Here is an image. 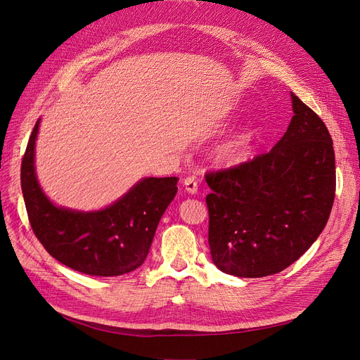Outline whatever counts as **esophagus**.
Listing matches in <instances>:
<instances>
[{
  "label": "esophagus",
  "instance_id": "1",
  "mask_svg": "<svg viewBox=\"0 0 360 360\" xmlns=\"http://www.w3.org/2000/svg\"><path fill=\"white\" fill-rule=\"evenodd\" d=\"M184 185H185L186 193L197 194V191H198V182H197V179H195L194 176L185 178V179H184Z\"/></svg>",
  "mask_w": 360,
  "mask_h": 360
}]
</instances>
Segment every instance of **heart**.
Returning a JSON list of instances; mask_svg holds the SVG:
<instances>
[{
    "mask_svg": "<svg viewBox=\"0 0 360 360\" xmlns=\"http://www.w3.org/2000/svg\"><path fill=\"white\" fill-rule=\"evenodd\" d=\"M254 136L248 128H240L220 141L216 147V160L228 167L247 162L252 151Z\"/></svg>",
    "mask_w": 360,
    "mask_h": 360,
    "instance_id": "obj_1",
    "label": "heart"
}]
</instances>
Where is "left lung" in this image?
<instances>
[{
  "label": "left lung",
  "instance_id": "left-lung-1",
  "mask_svg": "<svg viewBox=\"0 0 360 360\" xmlns=\"http://www.w3.org/2000/svg\"><path fill=\"white\" fill-rule=\"evenodd\" d=\"M290 98L292 121L269 153L205 175L212 259L226 274L255 278L283 271L328 221L335 195L333 140L323 120L292 91Z\"/></svg>",
  "mask_w": 360,
  "mask_h": 360
}]
</instances>
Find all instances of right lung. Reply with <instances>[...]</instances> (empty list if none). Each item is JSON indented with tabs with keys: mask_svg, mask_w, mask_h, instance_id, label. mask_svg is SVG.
<instances>
[{
	"mask_svg": "<svg viewBox=\"0 0 360 360\" xmlns=\"http://www.w3.org/2000/svg\"><path fill=\"white\" fill-rule=\"evenodd\" d=\"M36 121L22 162V191L32 229L64 266L89 276L112 277L139 269L158 224L178 193V178H143L102 210L80 212L53 204L36 176Z\"/></svg>",
	"mask_w": 360,
	"mask_h": 360,
	"instance_id": "right-lung-1",
	"label": "right lung"
}]
</instances>
